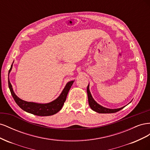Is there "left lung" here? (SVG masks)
I'll list each match as a JSON object with an SVG mask.
<instances>
[{
	"instance_id": "8db88e82",
	"label": "left lung",
	"mask_w": 150,
	"mask_h": 150,
	"mask_svg": "<svg viewBox=\"0 0 150 150\" xmlns=\"http://www.w3.org/2000/svg\"><path fill=\"white\" fill-rule=\"evenodd\" d=\"M89 84L87 87V93H88V103L90 108L94 111H96L99 113H114L116 112L119 111L120 110H122L124 107H122L120 108L117 109H109L104 108L101 105H99L96 101H94V99L93 98L91 94L90 93L89 88Z\"/></svg>"
}]
</instances>
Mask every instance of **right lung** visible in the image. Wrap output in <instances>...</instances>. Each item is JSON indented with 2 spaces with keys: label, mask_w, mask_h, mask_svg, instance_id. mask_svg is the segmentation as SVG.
<instances>
[{
  "label": "right lung",
  "mask_w": 150,
  "mask_h": 150,
  "mask_svg": "<svg viewBox=\"0 0 150 150\" xmlns=\"http://www.w3.org/2000/svg\"><path fill=\"white\" fill-rule=\"evenodd\" d=\"M11 69L12 66L9 70V72L11 71ZM73 83L74 81H71L68 82L66 84L64 89H63L61 94L59 95V96L56 99H55V100H54L53 101L49 103L40 104L25 101L20 99L19 97H17L14 92H13L12 86L10 83L9 79L8 80V88H9L12 96L17 105L22 110H23L26 112L40 116H51L56 114V113H57L61 110L63 106V104H64V102L66 101L68 92H69Z\"/></svg>",
  "instance_id": "right-lung-1"
}]
</instances>
